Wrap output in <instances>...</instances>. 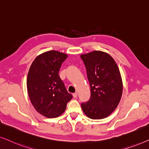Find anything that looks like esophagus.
<instances>
[{
	"instance_id": "obj_1",
	"label": "esophagus",
	"mask_w": 149,
	"mask_h": 149,
	"mask_svg": "<svg viewBox=\"0 0 149 149\" xmlns=\"http://www.w3.org/2000/svg\"><path fill=\"white\" fill-rule=\"evenodd\" d=\"M73 95V97H74V98H76V97H77V93H74L72 94Z\"/></svg>"
}]
</instances>
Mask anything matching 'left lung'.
Wrapping results in <instances>:
<instances>
[{"mask_svg":"<svg viewBox=\"0 0 149 149\" xmlns=\"http://www.w3.org/2000/svg\"><path fill=\"white\" fill-rule=\"evenodd\" d=\"M81 58L91 89L90 99L81 104V108L90 119H104L115 111L121 100L123 83L119 68L109 54L101 51L83 54Z\"/></svg>","mask_w":149,"mask_h":149,"instance_id":"obj_1","label":"left lung"}]
</instances>
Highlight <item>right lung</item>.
I'll return each instance as SVG.
<instances>
[{"mask_svg":"<svg viewBox=\"0 0 149 149\" xmlns=\"http://www.w3.org/2000/svg\"><path fill=\"white\" fill-rule=\"evenodd\" d=\"M68 56L58 51H49L34 59L27 77L30 101L36 111L47 118L58 117L65 111L72 98L59 76V71Z\"/></svg>","mask_w":149,"mask_h":149,"instance_id":"right-lung-1","label":"right lung"}]
</instances>
